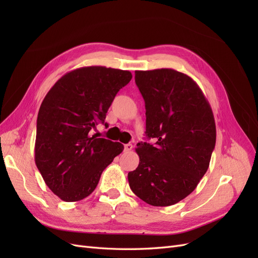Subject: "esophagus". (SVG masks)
<instances>
[{
    "mask_svg": "<svg viewBox=\"0 0 258 258\" xmlns=\"http://www.w3.org/2000/svg\"><path fill=\"white\" fill-rule=\"evenodd\" d=\"M123 148H124V151H126V152H130V151L132 150V148H134V145L130 144V143H128V144H124Z\"/></svg>",
    "mask_w": 258,
    "mask_h": 258,
    "instance_id": "obj_1",
    "label": "esophagus"
}]
</instances>
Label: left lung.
Masks as SVG:
<instances>
[{
  "instance_id": "obj_1",
  "label": "left lung",
  "mask_w": 258,
  "mask_h": 258,
  "mask_svg": "<svg viewBox=\"0 0 258 258\" xmlns=\"http://www.w3.org/2000/svg\"><path fill=\"white\" fill-rule=\"evenodd\" d=\"M146 110V137L139 166L128 173L131 190L154 207L177 204L196 188L215 147L212 108L197 83L172 69L136 71Z\"/></svg>"
}]
</instances>
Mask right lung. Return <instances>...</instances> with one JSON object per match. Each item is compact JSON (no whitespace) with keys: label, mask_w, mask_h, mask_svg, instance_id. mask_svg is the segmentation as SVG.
<instances>
[{"label":"right lung","mask_w":258,"mask_h":258,"mask_svg":"<svg viewBox=\"0 0 258 258\" xmlns=\"http://www.w3.org/2000/svg\"><path fill=\"white\" fill-rule=\"evenodd\" d=\"M132 79L123 70L84 67L64 74L44 98L37 115L35 163L49 189L63 201H80L96 189L103 170L123 145L91 136Z\"/></svg>","instance_id":"add662e5"}]
</instances>
